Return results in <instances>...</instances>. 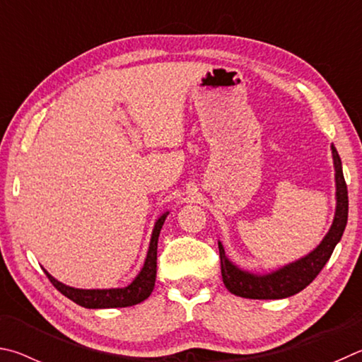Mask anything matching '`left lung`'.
<instances>
[{
	"mask_svg": "<svg viewBox=\"0 0 362 362\" xmlns=\"http://www.w3.org/2000/svg\"><path fill=\"white\" fill-rule=\"evenodd\" d=\"M332 156L335 165V182H337V211L331 230L327 232L325 240L318 248L302 257L300 261L293 262L280 270L269 275H251L248 272L237 269L226 257L223 245L219 246L221 257V275L226 288L232 294L246 297V299H283V297L294 296L305 289L312 283L331 257L335 245L340 242L348 219V191L346 182L341 171V160L337 149L332 146Z\"/></svg>",
	"mask_w": 362,
	"mask_h": 362,
	"instance_id": "1",
	"label": "left lung"
}]
</instances>
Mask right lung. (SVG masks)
<instances>
[{
	"mask_svg": "<svg viewBox=\"0 0 362 362\" xmlns=\"http://www.w3.org/2000/svg\"><path fill=\"white\" fill-rule=\"evenodd\" d=\"M167 218V213L158 218L154 230H152L151 245L146 257L144 265L139 274L136 275L129 286L122 289H74L65 286L60 281H57L54 276H50L47 272L46 275L50 283L60 291V293L86 308H119V307H132L143 302L151 296L154 289L156 274H157V240L158 233L163 226V221Z\"/></svg>",
	"mask_w": 362,
	"mask_h": 362,
	"instance_id": "add662e5",
	"label": "right lung"
}]
</instances>
